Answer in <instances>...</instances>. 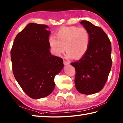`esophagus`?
I'll use <instances>...</instances> for the list:
<instances>
[{
    "mask_svg": "<svg viewBox=\"0 0 123 123\" xmlns=\"http://www.w3.org/2000/svg\"><path fill=\"white\" fill-rule=\"evenodd\" d=\"M64 64L65 65H68L69 64V62H67V61H64Z\"/></svg>",
    "mask_w": 123,
    "mask_h": 123,
    "instance_id": "esophagus-1",
    "label": "esophagus"
}]
</instances>
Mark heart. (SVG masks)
<instances>
[{"label":"heart","mask_w":123,"mask_h":123,"mask_svg":"<svg viewBox=\"0 0 123 123\" xmlns=\"http://www.w3.org/2000/svg\"><path fill=\"white\" fill-rule=\"evenodd\" d=\"M55 37L49 39L51 52L59 56L66 48L68 58H81L88 50L91 41L90 34L86 28L76 26L63 27L57 32Z\"/></svg>","instance_id":"b5f03b06"}]
</instances>
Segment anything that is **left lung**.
<instances>
[{"label": "left lung", "mask_w": 123, "mask_h": 123, "mask_svg": "<svg viewBox=\"0 0 123 123\" xmlns=\"http://www.w3.org/2000/svg\"><path fill=\"white\" fill-rule=\"evenodd\" d=\"M80 23L89 32L90 44L85 55L70 64L75 68L76 89L80 93L91 95L100 91L107 81L111 67V46L102 28L87 20Z\"/></svg>", "instance_id": "left-lung-1"}]
</instances>
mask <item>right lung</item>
<instances>
[{"mask_svg": "<svg viewBox=\"0 0 123 123\" xmlns=\"http://www.w3.org/2000/svg\"><path fill=\"white\" fill-rule=\"evenodd\" d=\"M46 25L30 23L16 36L11 50L15 78L31 98L47 97L54 91V78L63 68V60L51 54L50 31Z\"/></svg>", "mask_w": 123, "mask_h": 123, "instance_id": "add662e5", "label": "right lung"}]
</instances>
